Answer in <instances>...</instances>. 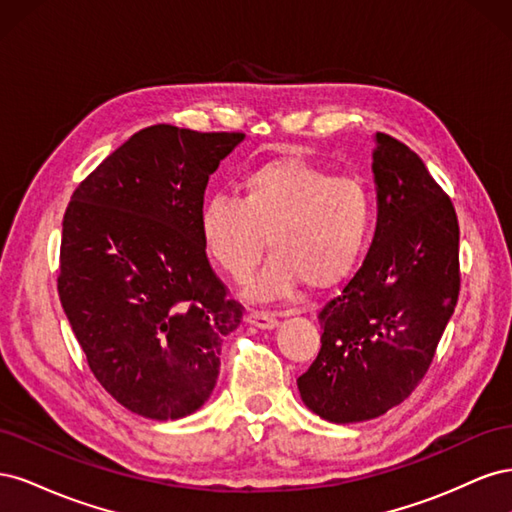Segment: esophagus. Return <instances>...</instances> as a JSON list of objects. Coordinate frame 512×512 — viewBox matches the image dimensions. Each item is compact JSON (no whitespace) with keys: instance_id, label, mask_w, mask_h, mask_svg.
Here are the masks:
<instances>
[{"instance_id":"1","label":"esophagus","mask_w":512,"mask_h":512,"mask_svg":"<svg viewBox=\"0 0 512 512\" xmlns=\"http://www.w3.org/2000/svg\"><path fill=\"white\" fill-rule=\"evenodd\" d=\"M247 322L250 324H254V327H258V329H273V327H277V316L273 314V312H260V309H250V312H247Z\"/></svg>"}]
</instances>
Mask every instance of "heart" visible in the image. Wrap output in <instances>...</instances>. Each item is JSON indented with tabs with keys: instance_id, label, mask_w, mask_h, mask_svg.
Listing matches in <instances>:
<instances>
[{
	"instance_id": "1",
	"label": "heart",
	"mask_w": 512,
	"mask_h": 512,
	"mask_svg": "<svg viewBox=\"0 0 512 512\" xmlns=\"http://www.w3.org/2000/svg\"><path fill=\"white\" fill-rule=\"evenodd\" d=\"M374 211L363 179L284 156L252 168L239 196L209 198L200 209V239L230 277L245 280L267 235L271 256L250 290L271 299L299 282L327 288L346 277L369 241Z\"/></svg>"
}]
</instances>
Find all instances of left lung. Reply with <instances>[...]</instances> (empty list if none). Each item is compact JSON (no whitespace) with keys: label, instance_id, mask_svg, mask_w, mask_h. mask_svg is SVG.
Listing matches in <instances>:
<instances>
[{"label":"left lung","instance_id":"left-lung-1","mask_svg":"<svg viewBox=\"0 0 512 512\" xmlns=\"http://www.w3.org/2000/svg\"><path fill=\"white\" fill-rule=\"evenodd\" d=\"M378 224L369 252L318 309L320 350L297 378L331 423L369 421L399 406L436 356L459 299V222L425 162L376 132Z\"/></svg>","mask_w":512,"mask_h":512}]
</instances>
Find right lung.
<instances>
[{"label": "right lung", "instance_id": "right-lung-1", "mask_svg": "<svg viewBox=\"0 0 512 512\" xmlns=\"http://www.w3.org/2000/svg\"><path fill=\"white\" fill-rule=\"evenodd\" d=\"M245 138L158 123L79 183L64 213L57 292L91 374L123 408L173 421L205 404L245 307L209 265V175Z\"/></svg>", "mask_w": 512, "mask_h": 512}]
</instances>
